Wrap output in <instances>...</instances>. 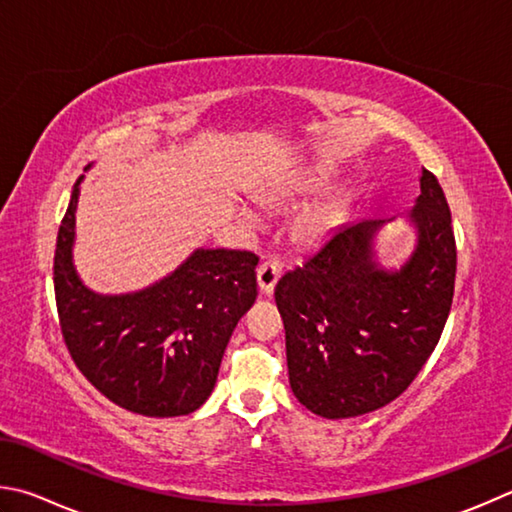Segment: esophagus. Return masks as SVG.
<instances>
[{
	"mask_svg": "<svg viewBox=\"0 0 512 512\" xmlns=\"http://www.w3.org/2000/svg\"><path fill=\"white\" fill-rule=\"evenodd\" d=\"M256 279H258V288H261L263 294H272L276 288V281L281 279V265L276 261H263L258 265Z\"/></svg>",
	"mask_w": 512,
	"mask_h": 512,
	"instance_id": "1",
	"label": "esophagus"
}]
</instances>
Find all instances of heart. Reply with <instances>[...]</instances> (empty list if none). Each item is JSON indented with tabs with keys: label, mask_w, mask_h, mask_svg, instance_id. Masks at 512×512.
I'll use <instances>...</instances> for the list:
<instances>
[{
	"label": "heart",
	"mask_w": 512,
	"mask_h": 512,
	"mask_svg": "<svg viewBox=\"0 0 512 512\" xmlns=\"http://www.w3.org/2000/svg\"><path fill=\"white\" fill-rule=\"evenodd\" d=\"M258 200H261L263 204H274V202H276V193H272V191H263V193H258ZM238 213H240V218L245 220V222H249V224H256V222H258L256 213L251 211V209H247V206H240ZM326 227H328L326 215L317 213V215H312L310 220H306V224H303V236L310 238V240H312V238H319L321 233L326 231Z\"/></svg>",
	"instance_id": "obj_1"
}]
</instances>
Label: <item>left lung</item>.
I'll use <instances>...</instances> for the list:
<instances>
[{"instance_id":"1","label":"left lung","mask_w":512,"mask_h":512,"mask_svg":"<svg viewBox=\"0 0 512 512\" xmlns=\"http://www.w3.org/2000/svg\"><path fill=\"white\" fill-rule=\"evenodd\" d=\"M393 220L344 224L276 283L290 387L312 414L339 420L389 405L441 339L454 297L456 245L450 206L427 168L407 213L414 251L398 270L382 267L375 254V236Z\"/></svg>"}]
</instances>
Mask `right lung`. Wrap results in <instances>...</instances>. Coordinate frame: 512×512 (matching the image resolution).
Segmentation results:
<instances>
[{
    "label": "right lung",
    "mask_w": 512,
    "mask_h": 512,
    "mask_svg": "<svg viewBox=\"0 0 512 512\" xmlns=\"http://www.w3.org/2000/svg\"><path fill=\"white\" fill-rule=\"evenodd\" d=\"M83 179L71 191L53 258L69 353L114 405L150 418L191 414L211 396L233 328L254 306L258 258L238 249H195L175 272L143 290H89L74 265Z\"/></svg>",
    "instance_id": "1"
}]
</instances>
